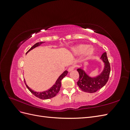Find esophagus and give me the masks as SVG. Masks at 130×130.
<instances>
[{
    "label": "esophagus",
    "instance_id": "obj_1",
    "mask_svg": "<svg viewBox=\"0 0 130 130\" xmlns=\"http://www.w3.org/2000/svg\"><path fill=\"white\" fill-rule=\"evenodd\" d=\"M75 68V65H72V66H70V67L68 68V71L69 72H70L71 71H73L74 69Z\"/></svg>",
    "mask_w": 130,
    "mask_h": 130
}]
</instances>
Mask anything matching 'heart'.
Listing matches in <instances>:
<instances>
[{"instance_id":"obj_1","label":"heart","mask_w":130,"mask_h":130,"mask_svg":"<svg viewBox=\"0 0 130 130\" xmlns=\"http://www.w3.org/2000/svg\"><path fill=\"white\" fill-rule=\"evenodd\" d=\"M72 51L74 54L75 55L80 54L83 52V57L85 58H88L92 55L94 52V49L92 47H88V45H79L73 48Z\"/></svg>"}]
</instances>
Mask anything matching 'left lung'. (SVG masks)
Here are the masks:
<instances>
[{
    "mask_svg": "<svg viewBox=\"0 0 130 130\" xmlns=\"http://www.w3.org/2000/svg\"><path fill=\"white\" fill-rule=\"evenodd\" d=\"M101 59L104 63V70L100 75L95 78H91L88 76L84 70L81 68L77 69L79 74V79L77 82V85L83 92L90 93L96 92L103 87L108 80L111 67L106 52H104L102 54Z\"/></svg>",
    "mask_w": 130,
    "mask_h": 130,
    "instance_id": "8db88e82",
    "label": "left lung"
}]
</instances>
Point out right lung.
Here are the masks:
<instances>
[{"instance_id":"right-lung-1","label":"right lung","mask_w":130,"mask_h":130,"mask_svg":"<svg viewBox=\"0 0 130 130\" xmlns=\"http://www.w3.org/2000/svg\"><path fill=\"white\" fill-rule=\"evenodd\" d=\"M44 42H37L35 45L33 46L32 47L30 48L29 50L27 52V53H28L29 51H30L31 50L34 49V48L36 47L40 46L41 44L43 43ZM26 53V54H27ZM68 73V71H65L61 75L59 78L57 79V80H56L55 84L52 86L50 89H49L48 90H46V91H44V92H35L34 90H32L31 88H29L27 85L26 83V82L24 80V83H25L26 87L28 88V90L31 92V93H32L34 95H35L36 97L42 99H50L54 97L55 96H56L57 94L59 93V90L60 89V87L61 85V80L62 79L64 78V77L67 75V74Z\"/></svg>"}]
</instances>
